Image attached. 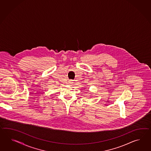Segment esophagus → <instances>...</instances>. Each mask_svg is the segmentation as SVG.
Listing matches in <instances>:
<instances>
[{"label": "esophagus", "instance_id": "34e87169", "mask_svg": "<svg viewBox=\"0 0 151 151\" xmlns=\"http://www.w3.org/2000/svg\"><path fill=\"white\" fill-rule=\"evenodd\" d=\"M69 82V84H71V83H73V81H72V80H69V82Z\"/></svg>", "mask_w": 151, "mask_h": 151}]
</instances>
